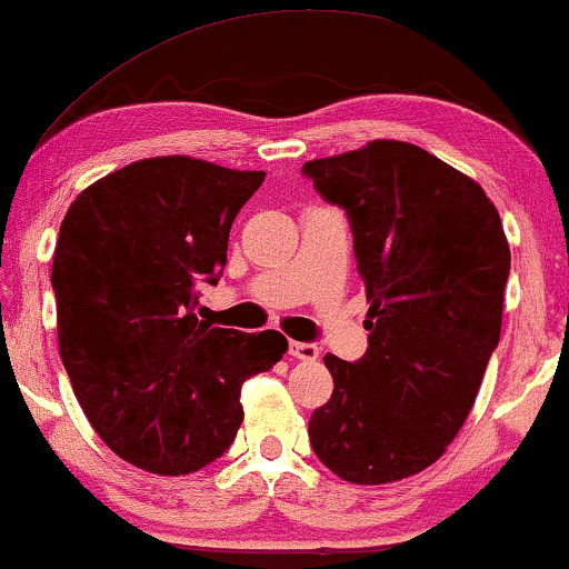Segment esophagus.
Instances as JSON below:
<instances>
[{
  "mask_svg": "<svg viewBox=\"0 0 569 569\" xmlns=\"http://www.w3.org/2000/svg\"><path fill=\"white\" fill-rule=\"evenodd\" d=\"M290 355L298 357V360H316L318 357V347L310 345V341H290Z\"/></svg>",
  "mask_w": 569,
  "mask_h": 569,
  "instance_id": "obj_1",
  "label": "esophagus"
}]
</instances>
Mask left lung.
<instances>
[{
    "mask_svg": "<svg viewBox=\"0 0 569 569\" xmlns=\"http://www.w3.org/2000/svg\"><path fill=\"white\" fill-rule=\"evenodd\" d=\"M300 173L345 209L370 300L368 352L323 357L333 393L310 415V448L352 485L411 477L461 430L500 341V214L479 183L407 142L378 139Z\"/></svg>",
    "mask_w": 569,
    "mask_h": 569,
    "instance_id": "obj_1",
    "label": "left lung"
}]
</instances>
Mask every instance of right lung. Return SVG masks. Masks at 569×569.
I'll use <instances>...</instances> for the list:
<instances>
[{"label": "right lung", "instance_id": "1", "mask_svg": "<svg viewBox=\"0 0 569 569\" xmlns=\"http://www.w3.org/2000/svg\"><path fill=\"white\" fill-rule=\"evenodd\" d=\"M263 176L181 154L139 160L84 189L61 222V362L96 432L139 469L178 477L217 461L243 422L240 388L282 360V333L197 313Z\"/></svg>", "mask_w": 569, "mask_h": 569}]
</instances>
